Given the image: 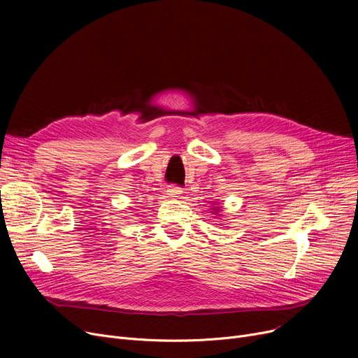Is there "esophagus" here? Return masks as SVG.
<instances>
[{
  "label": "esophagus",
  "instance_id": "esophagus-1",
  "mask_svg": "<svg viewBox=\"0 0 358 358\" xmlns=\"http://www.w3.org/2000/svg\"><path fill=\"white\" fill-rule=\"evenodd\" d=\"M168 194L171 196V197H180L181 194H182V189L180 185H177V184H171L168 187Z\"/></svg>",
  "mask_w": 358,
  "mask_h": 358
}]
</instances>
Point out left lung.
Instances as JSON below:
<instances>
[{
	"mask_svg": "<svg viewBox=\"0 0 358 358\" xmlns=\"http://www.w3.org/2000/svg\"><path fill=\"white\" fill-rule=\"evenodd\" d=\"M215 210H216V209H215Z\"/></svg>",
	"mask_w": 358,
	"mask_h": 358,
	"instance_id": "obj_1",
	"label": "left lung"
}]
</instances>
